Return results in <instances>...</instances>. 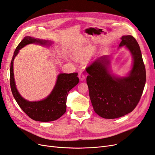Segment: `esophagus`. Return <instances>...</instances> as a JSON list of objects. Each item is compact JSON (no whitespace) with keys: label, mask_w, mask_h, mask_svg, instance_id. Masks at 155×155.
Masks as SVG:
<instances>
[{"label":"esophagus","mask_w":155,"mask_h":155,"mask_svg":"<svg viewBox=\"0 0 155 155\" xmlns=\"http://www.w3.org/2000/svg\"><path fill=\"white\" fill-rule=\"evenodd\" d=\"M78 78H79L80 80H81V81H83L85 79V75H84V74H82V73H79Z\"/></svg>","instance_id":"34e87169"}]
</instances>
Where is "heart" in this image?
<instances>
[{"instance_id": "b5f03b06", "label": "heart", "mask_w": 155, "mask_h": 155, "mask_svg": "<svg viewBox=\"0 0 155 155\" xmlns=\"http://www.w3.org/2000/svg\"><path fill=\"white\" fill-rule=\"evenodd\" d=\"M89 52H84L82 54H80L77 56V58L79 60H83L85 58H86V57L88 56Z\"/></svg>"}]
</instances>
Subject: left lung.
I'll list each match as a JSON object with an SVG mask.
<instances>
[{"instance_id": "1", "label": "left lung", "mask_w": 155, "mask_h": 155, "mask_svg": "<svg viewBox=\"0 0 155 155\" xmlns=\"http://www.w3.org/2000/svg\"><path fill=\"white\" fill-rule=\"evenodd\" d=\"M124 46L132 55L134 64L128 75L116 77L108 71L109 59L103 56L87 67V84L94 112L105 119H116L132 112L140 101L146 84V68L140 47L132 36H123Z\"/></svg>"}]
</instances>
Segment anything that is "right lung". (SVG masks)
Wrapping results in <instances>:
<instances>
[{
    "label": "right lung",
    "mask_w": 155,
    "mask_h": 155,
    "mask_svg": "<svg viewBox=\"0 0 155 155\" xmlns=\"http://www.w3.org/2000/svg\"><path fill=\"white\" fill-rule=\"evenodd\" d=\"M39 43L48 45V41H43L30 36H26L17 46L11 62L10 85L14 98L21 110L34 121L41 122L52 121L60 118L66 111V100L69 91L79 82L77 73H61L57 77L55 87L50 95L38 101H28L20 96L17 91L14 79L13 61L19 50L26 45Z\"/></svg>",
    "instance_id": "right-lung-1"
}]
</instances>
